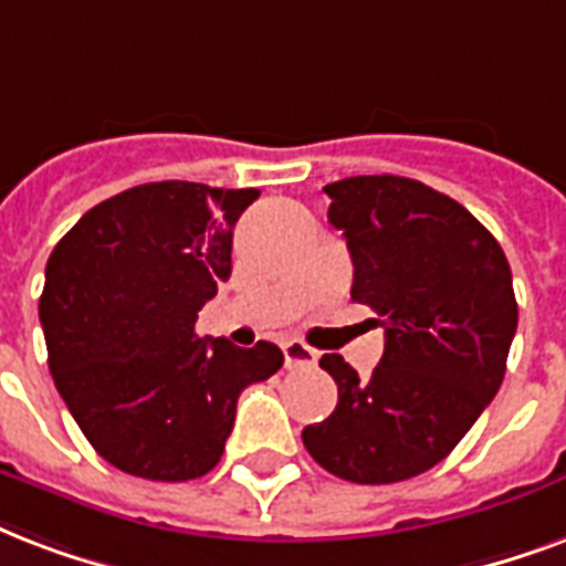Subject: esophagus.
Listing matches in <instances>:
<instances>
[{
	"mask_svg": "<svg viewBox=\"0 0 566 566\" xmlns=\"http://www.w3.org/2000/svg\"><path fill=\"white\" fill-rule=\"evenodd\" d=\"M284 353V368H312L317 365V353L308 347V344H302V340L291 338L282 344Z\"/></svg>",
	"mask_w": 566,
	"mask_h": 566,
	"instance_id": "1",
	"label": "esophagus"
}]
</instances>
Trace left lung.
<instances>
[{
  "instance_id": "obj_1",
  "label": "left lung",
  "mask_w": 566,
  "mask_h": 566,
  "mask_svg": "<svg viewBox=\"0 0 566 566\" xmlns=\"http://www.w3.org/2000/svg\"><path fill=\"white\" fill-rule=\"evenodd\" d=\"M323 192L350 249V296L379 314L386 350L368 379L323 356L338 407L302 442L344 481L395 484L446 460L502 386L516 335L511 266L463 205L418 180L361 175Z\"/></svg>"
}]
</instances>
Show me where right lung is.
<instances>
[{"label":"right lung","instance_id":"add662e5","mask_svg":"<svg viewBox=\"0 0 566 566\" xmlns=\"http://www.w3.org/2000/svg\"><path fill=\"white\" fill-rule=\"evenodd\" d=\"M258 189L189 180L106 198L59 240L38 314L50 374L85 439L115 469L192 481L219 463L237 398L273 377L282 350L198 338L231 275V243Z\"/></svg>","mask_w":566,"mask_h":566}]
</instances>
